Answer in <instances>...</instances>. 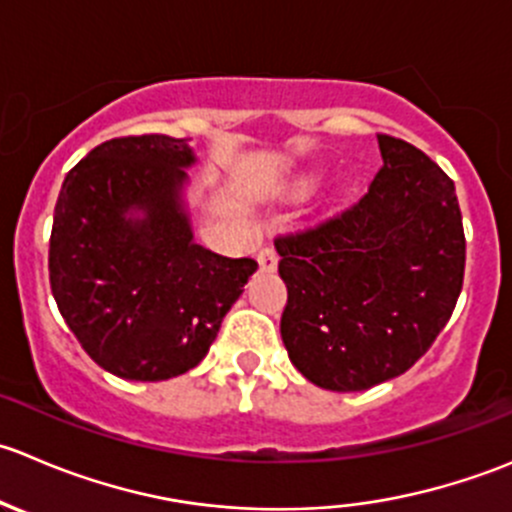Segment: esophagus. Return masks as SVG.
<instances>
[{
	"label": "esophagus",
	"instance_id": "1",
	"mask_svg": "<svg viewBox=\"0 0 512 512\" xmlns=\"http://www.w3.org/2000/svg\"><path fill=\"white\" fill-rule=\"evenodd\" d=\"M278 263V254L273 246H263L261 251H258V266H261V271H273Z\"/></svg>",
	"mask_w": 512,
	"mask_h": 512
}]
</instances>
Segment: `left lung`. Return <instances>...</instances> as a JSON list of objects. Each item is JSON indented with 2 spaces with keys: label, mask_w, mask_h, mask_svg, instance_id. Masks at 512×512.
Here are the masks:
<instances>
[{
  "label": "left lung",
  "mask_w": 512,
  "mask_h": 512,
  "mask_svg": "<svg viewBox=\"0 0 512 512\" xmlns=\"http://www.w3.org/2000/svg\"><path fill=\"white\" fill-rule=\"evenodd\" d=\"M378 146L383 166L356 204L273 241L288 288L283 346L326 391H366L406 373L463 288L453 179L408 141L378 134Z\"/></svg>",
  "instance_id": "1"
}]
</instances>
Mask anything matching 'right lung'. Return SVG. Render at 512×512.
Returning a JSON list of instances; mask_svg holds the SVG:
<instances>
[{"instance_id":"obj_1","label":"right lung","mask_w":512,"mask_h":512,"mask_svg":"<svg viewBox=\"0 0 512 512\" xmlns=\"http://www.w3.org/2000/svg\"><path fill=\"white\" fill-rule=\"evenodd\" d=\"M189 164L184 139L119 136L69 171L54 206V301L91 361L126 381L199 366L258 268L194 241L179 199Z\"/></svg>"}]
</instances>
